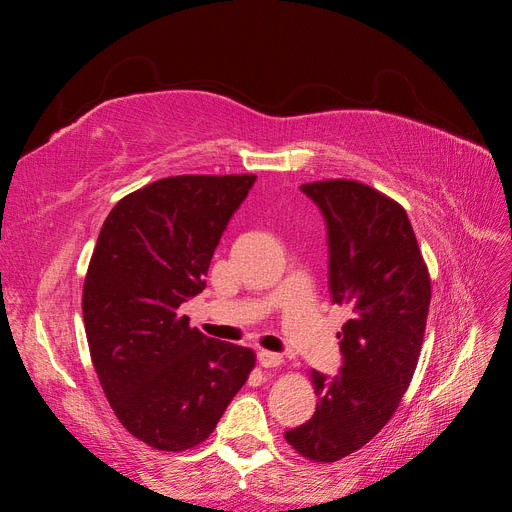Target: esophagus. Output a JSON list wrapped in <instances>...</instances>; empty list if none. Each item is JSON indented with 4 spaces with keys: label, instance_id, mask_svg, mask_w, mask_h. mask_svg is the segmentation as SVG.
Listing matches in <instances>:
<instances>
[{
    "label": "esophagus",
    "instance_id": "34e87169",
    "mask_svg": "<svg viewBox=\"0 0 512 512\" xmlns=\"http://www.w3.org/2000/svg\"><path fill=\"white\" fill-rule=\"evenodd\" d=\"M282 354H277V352H269V350H260L258 352V363L262 365V367H277V365H282Z\"/></svg>",
    "mask_w": 512,
    "mask_h": 512
}]
</instances>
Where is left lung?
Here are the masks:
<instances>
[{"label":"left lung","instance_id":"8db88e82","mask_svg":"<svg viewBox=\"0 0 512 512\" xmlns=\"http://www.w3.org/2000/svg\"><path fill=\"white\" fill-rule=\"evenodd\" d=\"M327 222L329 290L350 312L337 333L344 365L312 369L318 397L307 423L286 431L305 459L333 463L391 421L421 356L431 301L429 271L406 209L352 179L303 183Z\"/></svg>","mask_w":512,"mask_h":512}]
</instances>
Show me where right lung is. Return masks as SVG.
<instances>
[{"label":"right lung","instance_id":"1","mask_svg":"<svg viewBox=\"0 0 512 512\" xmlns=\"http://www.w3.org/2000/svg\"><path fill=\"white\" fill-rule=\"evenodd\" d=\"M256 175H179L123 196L83 286L91 363L119 423L158 451L205 442L256 365L179 316Z\"/></svg>","mask_w":512,"mask_h":512}]
</instances>
